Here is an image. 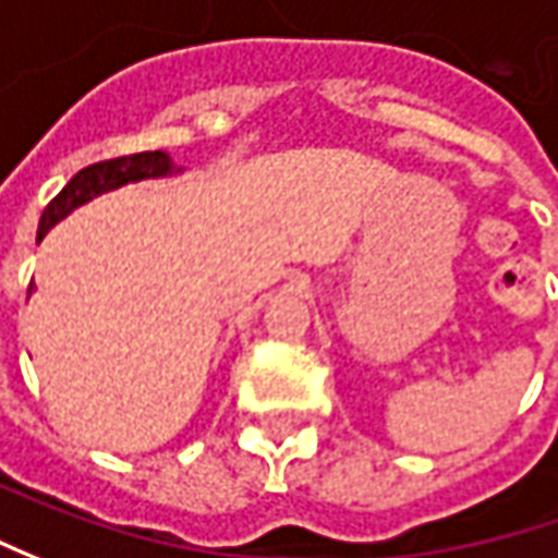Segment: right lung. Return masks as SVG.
<instances>
[{
	"instance_id": "right-lung-1",
	"label": "right lung",
	"mask_w": 558,
	"mask_h": 558,
	"mask_svg": "<svg viewBox=\"0 0 558 558\" xmlns=\"http://www.w3.org/2000/svg\"><path fill=\"white\" fill-rule=\"evenodd\" d=\"M172 172H182V169H175V163L169 160L166 150H142V154H129V157H117V160H101V163H92L86 169H80L58 191V197L43 209L36 241H43L49 234V228H54L64 216H70L76 206H83L92 197L107 194V191H117V187H123L129 182H142V179H166Z\"/></svg>"
}]
</instances>
